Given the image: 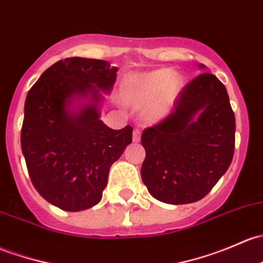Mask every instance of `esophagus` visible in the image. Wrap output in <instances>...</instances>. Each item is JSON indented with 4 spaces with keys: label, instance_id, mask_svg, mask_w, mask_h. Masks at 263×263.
I'll list each match as a JSON object with an SVG mask.
<instances>
[{
    "label": "esophagus",
    "instance_id": "1",
    "mask_svg": "<svg viewBox=\"0 0 263 263\" xmlns=\"http://www.w3.org/2000/svg\"><path fill=\"white\" fill-rule=\"evenodd\" d=\"M134 142H139L140 139H141V131L139 128H135L134 129Z\"/></svg>",
    "mask_w": 263,
    "mask_h": 263
}]
</instances>
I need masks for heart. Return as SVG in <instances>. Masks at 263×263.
Wrapping results in <instances>:
<instances>
[{"label": "heart", "instance_id": "obj_1", "mask_svg": "<svg viewBox=\"0 0 263 263\" xmlns=\"http://www.w3.org/2000/svg\"><path fill=\"white\" fill-rule=\"evenodd\" d=\"M182 87V81L171 69H157L127 77L122 85V97L129 106L143 108L145 117L155 122L170 115Z\"/></svg>", "mask_w": 263, "mask_h": 263}]
</instances>
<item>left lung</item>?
I'll return each mask as SVG.
<instances>
[{
	"label": "left lung",
	"instance_id": "1",
	"mask_svg": "<svg viewBox=\"0 0 263 263\" xmlns=\"http://www.w3.org/2000/svg\"><path fill=\"white\" fill-rule=\"evenodd\" d=\"M234 134L226 87L213 74H200L185 85L173 113L143 131L141 178L148 193L174 205L200 200L228 170Z\"/></svg>",
	"mask_w": 263,
	"mask_h": 263
}]
</instances>
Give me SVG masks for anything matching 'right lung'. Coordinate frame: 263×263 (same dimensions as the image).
<instances>
[{
    "label": "right lung",
    "mask_w": 263,
    "mask_h": 263,
    "mask_svg": "<svg viewBox=\"0 0 263 263\" xmlns=\"http://www.w3.org/2000/svg\"><path fill=\"white\" fill-rule=\"evenodd\" d=\"M116 66L66 58L46 69L25 101L21 150L32 185L66 212L98 204L109 168L132 142V127L112 129L101 120Z\"/></svg>",
    "instance_id": "right-lung-1"
}]
</instances>
